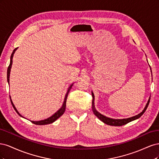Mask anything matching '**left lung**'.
Masks as SVG:
<instances>
[{
  "instance_id": "8db88e82",
  "label": "left lung",
  "mask_w": 159,
  "mask_h": 159,
  "mask_svg": "<svg viewBox=\"0 0 159 159\" xmlns=\"http://www.w3.org/2000/svg\"><path fill=\"white\" fill-rule=\"evenodd\" d=\"M91 94H92V97H93V101H92V106H93V111L94 113V114L97 116L101 121H103L104 123L107 124V125H111V126H122V125H125L129 122H131L132 121H133V120H135L138 118L140 117L141 115L145 112L146 109H147L148 107V105L149 104V102H150V99H148V102L146 105V106L145 107V109H143V111L141 113L138 114L137 115H135V116L134 117H130V118H128V119H111V118H108L107 117L104 116V115H102L101 113H99V112H98L97 111H96L95 109V107H94V95L93 93V92L91 93Z\"/></svg>"
}]
</instances>
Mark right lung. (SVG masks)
<instances>
[{"label": "right lung", "instance_id": "right-lung-1", "mask_svg": "<svg viewBox=\"0 0 159 159\" xmlns=\"http://www.w3.org/2000/svg\"><path fill=\"white\" fill-rule=\"evenodd\" d=\"M17 48H16L13 50V52H12V54H11V56L10 64H9V66H8V70H7V81H8V84H9V77H10L11 68L12 64V57H13V55H14V52H15V51L17 50ZM72 85H73V84H71V85L70 86L68 89V91H67L66 95V96H65V99H64V102L63 105H62V107H61L58 111H57L55 114L53 115L52 116H51L50 117L48 118V119H44V120H42V121H31L32 123L35 124V125H43L50 124V123H53V122H54V121H56V120H57L60 116H61V115H63L64 113L65 112L66 106V99H67V97H68V93H69V91H70V89H71V87H72ZM10 98H11V96H10ZM11 102L12 107H14V110L16 111V112L19 115H20V116L22 117V115L18 113V111H17V109H16V107H14V104H13V103H12V100H11Z\"/></svg>", "mask_w": 159, "mask_h": 159}]
</instances>
